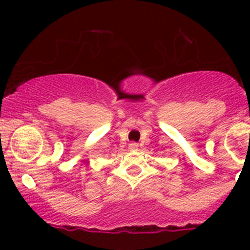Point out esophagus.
I'll return each instance as SVG.
<instances>
[{
    "mask_svg": "<svg viewBox=\"0 0 250 250\" xmlns=\"http://www.w3.org/2000/svg\"><path fill=\"white\" fill-rule=\"evenodd\" d=\"M128 148H129L130 151L137 150V148H138V144H137V143H130L129 146H128Z\"/></svg>",
    "mask_w": 250,
    "mask_h": 250,
    "instance_id": "esophagus-1",
    "label": "esophagus"
}]
</instances>
